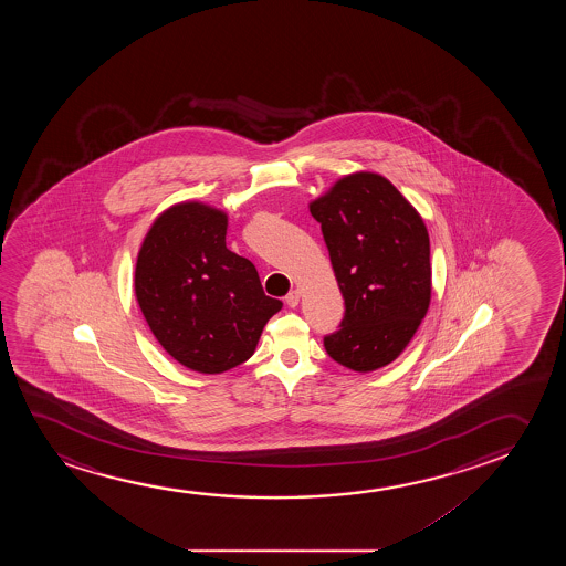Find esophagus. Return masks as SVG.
Listing matches in <instances>:
<instances>
[{"instance_id": "obj_1", "label": "esophagus", "mask_w": 566, "mask_h": 566, "mask_svg": "<svg viewBox=\"0 0 566 566\" xmlns=\"http://www.w3.org/2000/svg\"><path fill=\"white\" fill-rule=\"evenodd\" d=\"M300 292L297 290H292L290 294L286 295V305L287 307H297V303H300Z\"/></svg>"}]
</instances>
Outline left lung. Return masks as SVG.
Masks as SVG:
<instances>
[{
  "label": "left lung",
  "mask_w": 566,
  "mask_h": 566,
  "mask_svg": "<svg viewBox=\"0 0 566 566\" xmlns=\"http://www.w3.org/2000/svg\"><path fill=\"white\" fill-rule=\"evenodd\" d=\"M310 210L346 305L340 328L325 336L326 354L352 371L380 369L410 344L431 302L423 218L371 171L338 179Z\"/></svg>",
  "instance_id": "8db88e82"
}]
</instances>
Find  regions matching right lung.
<instances>
[{
	"mask_svg": "<svg viewBox=\"0 0 566 566\" xmlns=\"http://www.w3.org/2000/svg\"><path fill=\"white\" fill-rule=\"evenodd\" d=\"M226 228L222 210L178 202L150 226L135 266V295L156 340L207 375L248 361L282 310L264 295L255 264L226 248Z\"/></svg>",
	"mask_w": 566,
	"mask_h": 566,
	"instance_id": "1",
	"label": "right lung"
}]
</instances>
